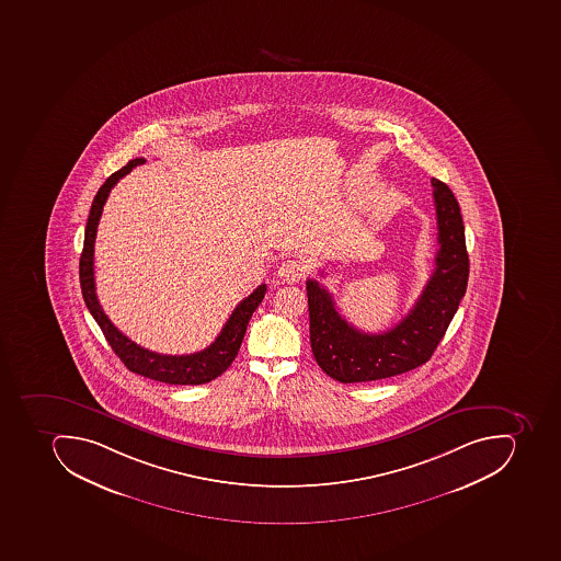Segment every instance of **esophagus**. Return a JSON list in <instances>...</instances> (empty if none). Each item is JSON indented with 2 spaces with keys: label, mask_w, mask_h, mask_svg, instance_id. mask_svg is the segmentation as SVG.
Listing matches in <instances>:
<instances>
[{
  "label": "esophagus",
  "mask_w": 561,
  "mask_h": 561,
  "mask_svg": "<svg viewBox=\"0 0 561 561\" xmlns=\"http://www.w3.org/2000/svg\"><path fill=\"white\" fill-rule=\"evenodd\" d=\"M306 273H308V266L302 261H297V259L283 262L278 270L279 278L287 283L300 282L306 276Z\"/></svg>",
  "instance_id": "obj_1"
}]
</instances>
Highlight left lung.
<instances>
[{
	"mask_svg": "<svg viewBox=\"0 0 561 561\" xmlns=\"http://www.w3.org/2000/svg\"><path fill=\"white\" fill-rule=\"evenodd\" d=\"M438 217L436 267L409 314L388 332L365 333L339 314L332 294L306 282L311 350L324 374L339 382H370L421 367L433 356L459 309L469 257L459 203L445 182L431 179Z\"/></svg>",
	"mask_w": 561,
	"mask_h": 561,
	"instance_id": "1",
	"label": "left lung"
}]
</instances>
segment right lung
<instances>
[{"label":"right lung","mask_w":561,"mask_h":561,"mask_svg":"<svg viewBox=\"0 0 561 561\" xmlns=\"http://www.w3.org/2000/svg\"><path fill=\"white\" fill-rule=\"evenodd\" d=\"M144 161H146L144 158H135V160L128 161L123 169L107 178V181L102 184L101 190L93 198L87 228H84L83 252H81L80 257L81 294H83L84 304H87L90 314H92L93 320L98 321L104 337L110 342L111 350L125 363L128 370L144 375L148 379L175 383V386L207 383L228 370L229 365L237 358L244 332H247V324H249L253 311L259 308V304L264 299L267 288L266 285H259L247 299L241 300L229 320L224 324V329L220 330L217 339L211 342L207 350L199 351V353L182 354V356L152 353V351L144 350L139 344H135L111 323L106 312L102 311L98 294H95L93 244H95V237H98L102 208H104V203H106L111 190L116 186L119 179L125 178L127 173L131 172V169L139 167Z\"/></svg>","instance_id":"add662e5"}]
</instances>
